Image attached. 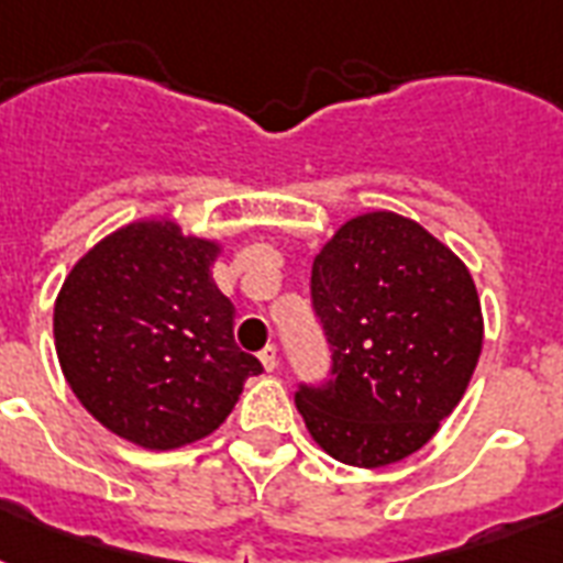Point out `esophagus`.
Instances as JSON below:
<instances>
[{"instance_id":"esophagus-1","label":"esophagus","mask_w":563,"mask_h":563,"mask_svg":"<svg viewBox=\"0 0 563 563\" xmlns=\"http://www.w3.org/2000/svg\"><path fill=\"white\" fill-rule=\"evenodd\" d=\"M260 362H263V368L272 374V371L277 368V347H274V344L263 347V351H260Z\"/></svg>"}]
</instances>
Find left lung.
I'll return each instance as SVG.
<instances>
[{
	"mask_svg": "<svg viewBox=\"0 0 563 563\" xmlns=\"http://www.w3.org/2000/svg\"><path fill=\"white\" fill-rule=\"evenodd\" d=\"M330 379L300 383L309 435L353 467L411 455L459 406L482 353L471 272L418 221L351 219L312 263Z\"/></svg>",
	"mask_w": 563,
	"mask_h": 563,
	"instance_id": "8db88e82",
	"label": "left lung"
}]
</instances>
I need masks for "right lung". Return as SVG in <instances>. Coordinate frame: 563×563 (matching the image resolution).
I'll return each instance as SVG.
<instances>
[{
    "instance_id": "obj_1",
    "label": "right lung",
    "mask_w": 563,
    "mask_h": 563,
    "mask_svg": "<svg viewBox=\"0 0 563 563\" xmlns=\"http://www.w3.org/2000/svg\"><path fill=\"white\" fill-rule=\"evenodd\" d=\"M219 247L172 221H136L92 247L55 303L75 397L119 438L172 450L210 435L263 365L233 342V303L210 277Z\"/></svg>"
}]
</instances>
